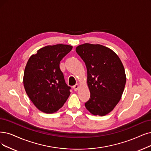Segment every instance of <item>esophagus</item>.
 Returning a JSON list of instances; mask_svg holds the SVG:
<instances>
[{"mask_svg":"<svg viewBox=\"0 0 151 151\" xmlns=\"http://www.w3.org/2000/svg\"><path fill=\"white\" fill-rule=\"evenodd\" d=\"M79 84H78V83H76L75 86H73V88H74L75 91H77V90L79 89Z\"/></svg>","mask_w":151,"mask_h":151,"instance_id":"esophagus-1","label":"esophagus"}]
</instances>
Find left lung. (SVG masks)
<instances>
[{"mask_svg":"<svg viewBox=\"0 0 151 151\" xmlns=\"http://www.w3.org/2000/svg\"><path fill=\"white\" fill-rule=\"evenodd\" d=\"M76 51L87 70L90 97L85 106L93 115L105 116L122 98L126 81L124 66L116 54L104 46L85 43Z\"/></svg>","mask_w":151,"mask_h":151,"instance_id":"obj_1","label":"left lung"}]
</instances>
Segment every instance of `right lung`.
<instances>
[{
	"mask_svg": "<svg viewBox=\"0 0 151 151\" xmlns=\"http://www.w3.org/2000/svg\"><path fill=\"white\" fill-rule=\"evenodd\" d=\"M72 48V46L63 44L46 46L29 58L24 71L23 86L39 110L55 113L70 95V87L65 82L59 63Z\"/></svg>",
	"mask_w": 151,
	"mask_h": 151,
	"instance_id": "1",
	"label": "right lung"
}]
</instances>
